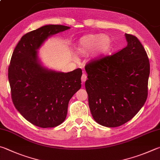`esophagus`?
I'll return each instance as SVG.
<instances>
[{
	"label": "esophagus",
	"mask_w": 160,
	"mask_h": 160,
	"mask_svg": "<svg viewBox=\"0 0 160 160\" xmlns=\"http://www.w3.org/2000/svg\"><path fill=\"white\" fill-rule=\"evenodd\" d=\"M88 79V77H87V75L85 73H83L82 77H81V80H82V82H85V81Z\"/></svg>",
	"instance_id": "obj_1"
}]
</instances>
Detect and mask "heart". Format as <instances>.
Segmentation results:
<instances>
[{"mask_svg":"<svg viewBox=\"0 0 160 160\" xmlns=\"http://www.w3.org/2000/svg\"><path fill=\"white\" fill-rule=\"evenodd\" d=\"M112 40L108 35L90 33L85 35L78 40L75 46V51L80 55L85 56L92 52L96 58L106 56L110 52Z\"/></svg>","mask_w":160,"mask_h":160,"instance_id":"heart-1","label":"heart"}]
</instances>
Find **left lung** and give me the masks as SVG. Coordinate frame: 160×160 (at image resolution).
Wrapping results in <instances>:
<instances>
[{"label":"left lung","instance_id":"left-lung-1","mask_svg":"<svg viewBox=\"0 0 160 160\" xmlns=\"http://www.w3.org/2000/svg\"><path fill=\"white\" fill-rule=\"evenodd\" d=\"M126 48L85 66L90 111L98 124H124L134 117L148 97L150 63L138 39L125 33Z\"/></svg>","mask_w":160,"mask_h":160}]
</instances>
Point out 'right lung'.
<instances>
[{
	"label": "right lung",
	"instance_id": "obj_1",
	"mask_svg": "<svg viewBox=\"0 0 160 160\" xmlns=\"http://www.w3.org/2000/svg\"><path fill=\"white\" fill-rule=\"evenodd\" d=\"M70 28L45 25L24 35L12 55L8 68L14 106L31 124L42 128L62 124L68 102L81 88L82 70L63 72L45 68L38 50L50 36Z\"/></svg>",
	"mask_w": 160,
	"mask_h": 160
}]
</instances>
